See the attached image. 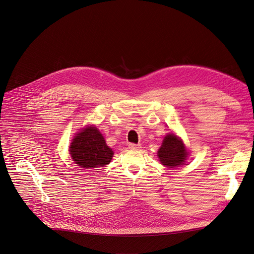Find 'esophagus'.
Segmentation results:
<instances>
[{"mask_svg":"<svg viewBox=\"0 0 254 254\" xmlns=\"http://www.w3.org/2000/svg\"><path fill=\"white\" fill-rule=\"evenodd\" d=\"M128 148L132 149V150H140L141 149V145H137L134 143H129L128 144Z\"/></svg>","mask_w":254,"mask_h":254,"instance_id":"34e87169","label":"esophagus"}]
</instances>
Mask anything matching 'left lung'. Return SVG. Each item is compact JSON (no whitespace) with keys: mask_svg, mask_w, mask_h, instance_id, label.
Wrapping results in <instances>:
<instances>
[{"mask_svg":"<svg viewBox=\"0 0 254 254\" xmlns=\"http://www.w3.org/2000/svg\"><path fill=\"white\" fill-rule=\"evenodd\" d=\"M157 156L159 162L165 167L175 168L184 165L189 152L183 141L171 132L164 138L161 148L157 151Z\"/></svg>","mask_w":254,"mask_h":254,"instance_id":"1","label":"left lung"}]
</instances>
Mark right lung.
Here are the masks:
<instances>
[{
  "label": "right lung",
  "mask_w": 254,
  "mask_h": 254,
  "mask_svg": "<svg viewBox=\"0 0 254 254\" xmlns=\"http://www.w3.org/2000/svg\"><path fill=\"white\" fill-rule=\"evenodd\" d=\"M69 148L74 163L83 169L108 165L114 154L95 126H86L76 134Z\"/></svg>",
  "instance_id": "right-lung-1"
}]
</instances>
